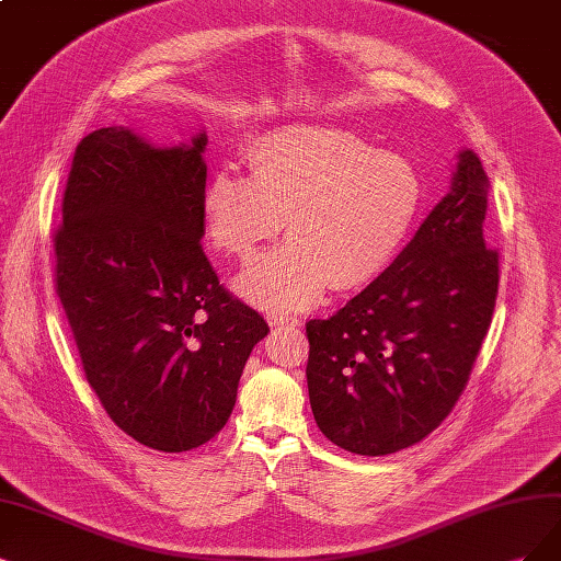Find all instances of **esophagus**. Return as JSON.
<instances>
[{
    "mask_svg": "<svg viewBox=\"0 0 561 561\" xmlns=\"http://www.w3.org/2000/svg\"><path fill=\"white\" fill-rule=\"evenodd\" d=\"M270 323L277 328H298L300 325V321L294 317H270Z\"/></svg>",
    "mask_w": 561,
    "mask_h": 561,
    "instance_id": "esophagus-1",
    "label": "esophagus"
}]
</instances>
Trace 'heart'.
<instances>
[{
	"label": "heart",
	"mask_w": 561,
	"mask_h": 561,
	"mask_svg": "<svg viewBox=\"0 0 561 561\" xmlns=\"http://www.w3.org/2000/svg\"><path fill=\"white\" fill-rule=\"evenodd\" d=\"M247 180L219 171L201 213L219 252L249 261L275 240L277 252L236 279L242 298L267 312L317 305L325 288L348 294L377 282L409 240L423 205L413 163L377 150L333 124H286L249 140Z\"/></svg>",
	"instance_id": "b5f03b06"
}]
</instances>
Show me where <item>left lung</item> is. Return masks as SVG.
Instances as JSON below:
<instances>
[{
    "label": "left lung",
    "mask_w": 561,
    "mask_h": 561,
    "mask_svg": "<svg viewBox=\"0 0 561 561\" xmlns=\"http://www.w3.org/2000/svg\"><path fill=\"white\" fill-rule=\"evenodd\" d=\"M490 180L460 152L450 192L386 273L330 319L307 321V388L325 437L358 455L423 442L460 400L494 312Z\"/></svg>",
    "instance_id": "left-lung-1"
}]
</instances>
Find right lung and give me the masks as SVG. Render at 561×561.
I'll use <instances>...</instances> for the list:
<instances>
[{
  "label": "right lung",
  "instance_id": "right-lung-1",
  "mask_svg": "<svg viewBox=\"0 0 561 561\" xmlns=\"http://www.w3.org/2000/svg\"><path fill=\"white\" fill-rule=\"evenodd\" d=\"M207 136L154 148L129 127L78 142L55 231V286L85 379L138 444L182 453L236 407L270 328L207 261L201 198Z\"/></svg>",
  "mask_w": 561,
  "mask_h": 561
}]
</instances>
